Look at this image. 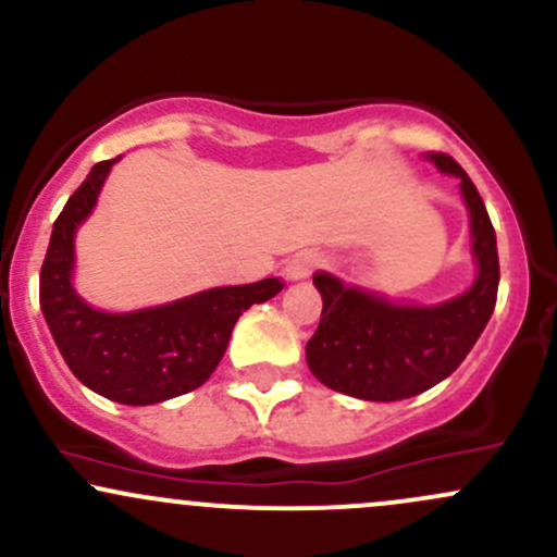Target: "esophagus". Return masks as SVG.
I'll return each mask as SVG.
<instances>
[{
	"label": "esophagus",
	"mask_w": 557,
	"mask_h": 557,
	"mask_svg": "<svg viewBox=\"0 0 557 557\" xmlns=\"http://www.w3.org/2000/svg\"><path fill=\"white\" fill-rule=\"evenodd\" d=\"M322 267H325V256L317 253V250H301L288 261L285 272H288L290 280H307Z\"/></svg>",
	"instance_id": "esophagus-1"
}]
</instances>
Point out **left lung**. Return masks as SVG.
Masks as SVG:
<instances>
[{"instance_id": "left-lung-1", "label": "left lung", "mask_w": 557, "mask_h": 557, "mask_svg": "<svg viewBox=\"0 0 557 557\" xmlns=\"http://www.w3.org/2000/svg\"><path fill=\"white\" fill-rule=\"evenodd\" d=\"M428 158L460 176L479 277L468 293L438 307H396L317 272L322 317L307 344L309 370L327 388L357 399L399 401L442 383L468 357L497 304V237L484 200L455 158L447 152Z\"/></svg>"}]
</instances>
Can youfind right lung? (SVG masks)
<instances>
[{"label": "right lung", "instance_id": "right-lung-1", "mask_svg": "<svg viewBox=\"0 0 557 557\" xmlns=\"http://www.w3.org/2000/svg\"><path fill=\"white\" fill-rule=\"evenodd\" d=\"M110 161H100L54 219L39 274V304L73 375L119 405H158L203 386L227 351L237 317L283 290L269 277L213 288L169 307L108 314L87 307L71 288L73 232L95 209Z\"/></svg>", "mask_w": 557, "mask_h": 557}]
</instances>
